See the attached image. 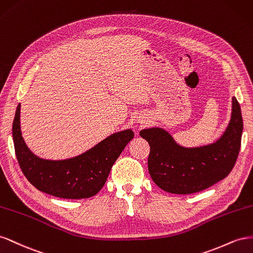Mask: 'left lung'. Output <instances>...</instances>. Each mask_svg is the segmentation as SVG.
<instances>
[{
    "mask_svg": "<svg viewBox=\"0 0 253 253\" xmlns=\"http://www.w3.org/2000/svg\"><path fill=\"white\" fill-rule=\"evenodd\" d=\"M243 132L241 106L232 98V114L226 131L215 143L185 148L161 128L143 129L140 135L149 146L148 171L153 181L165 192L193 194L226 178L240 153Z\"/></svg>",
    "mask_w": 253,
    "mask_h": 253,
    "instance_id": "1",
    "label": "left lung"
}]
</instances>
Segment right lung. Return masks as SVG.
Returning a JSON list of instances; mask_svg holds the SVG:
<instances>
[{
  "label": "right lung",
  "instance_id": "1",
  "mask_svg": "<svg viewBox=\"0 0 253 253\" xmlns=\"http://www.w3.org/2000/svg\"><path fill=\"white\" fill-rule=\"evenodd\" d=\"M19 104L12 123L14 151L21 170L36 189L66 199L96 195L109 176L112 165L133 138L131 129L113 133L85 153L67 160L40 159L28 149L21 134Z\"/></svg>",
  "mask_w": 253,
  "mask_h": 253
}]
</instances>
